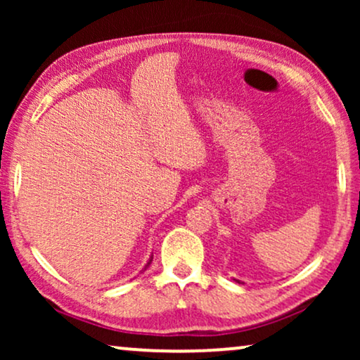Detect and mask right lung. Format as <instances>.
<instances>
[{
	"instance_id": "1",
	"label": "right lung",
	"mask_w": 360,
	"mask_h": 360,
	"mask_svg": "<svg viewBox=\"0 0 360 360\" xmlns=\"http://www.w3.org/2000/svg\"><path fill=\"white\" fill-rule=\"evenodd\" d=\"M150 262H152V259H150V260H149V264H150ZM149 264H147V265H149Z\"/></svg>"
}]
</instances>
